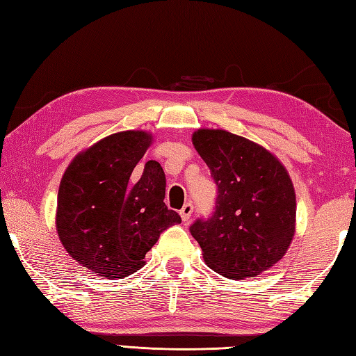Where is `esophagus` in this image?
<instances>
[{
    "instance_id": "esophagus-1",
    "label": "esophagus",
    "mask_w": 356,
    "mask_h": 356,
    "mask_svg": "<svg viewBox=\"0 0 356 356\" xmlns=\"http://www.w3.org/2000/svg\"><path fill=\"white\" fill-rule=\"evenodd\" d=\"M193 205L191 203H185L184 205V208L180 209V217H182V220L184 222H188L191 218V216H193Z\"/></svg>"
}]
</instances>
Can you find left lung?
<instances>
[{
    "label": "left lung",
    "instance_id": "1",
    "mask_svg": "<svg viewBox=\"0 0 356 356\" xmlns=\"http://www.w3.org/2000/svg\"><path fill=\"white\" fill-rule=\"evenodd\" d=\"M193 145L218 190L214 214L190 228L205 263L231 280L260 275L283 259L295 234L289 172L269 149L226 130L200 128Z\"/></svg>",
    "mask_w": 356,
    "mask_h": 356
}]
</instances>
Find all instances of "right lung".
I'll return each mask as SVG.
<instances>
[{"instance_id": "obj_1", "label": "right lung", "mask_w": 356, "mask_h": 356, "mask_svg": "<svg viewBox=\"0 0 356 356\" xmlns=\"http://www.w3.org/2000/svg\"><path fill=\"white\" fill-rule=\"evenodd\" d=\"M153 136L143 130L110 134L81 151L59 184L56 231L72 259L105 278H124L145 264L161 232L180 223L165 199V172L145 163L130 186Z\"/></svg>"}]
</instances>
